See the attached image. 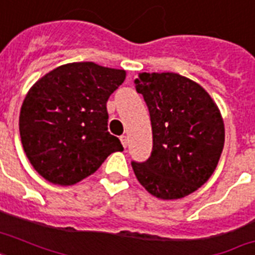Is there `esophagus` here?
Segmentation results:
<instances>
[{
	"instance_id": "esophagus-1",
	"label": "esophagus",
	"mask_w": 255,
	"mask_h": 255,
	"mask_svg": "<svg viewBox=\"0 0 255 255\" xmlns=\"http://www.w3.org/2000/svg\"><path fill=\"white\" fill-rule=\"evenodd\" d=\"M120 141H122V144H123V147H124V148L127 147V144H128L127 136H126V135H122V136H120Z\"/></svg>"
}]
</instances>
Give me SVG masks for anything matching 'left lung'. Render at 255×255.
Listing matches in <instances>:
<instances>
[{
	"mask_svg": "<svg viewBox=\"0 0 255 255\" xmlns=\"http://www.w3.org/2000/svg\"><path fill=\"white\" fill-rule=\"evenodd\" d=\"M151 116L153 147L136 178L161 200L193 193L213 174L225 143L221 112L208 92L174 73H141L135 79Z\"/></svg>",
	"mask_w": 255,
	"mask_h": 255,
	"instance_id": "obj_1",
	"label": "left lung"
}]
</instances>
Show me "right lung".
I'll use <instances>...</instances> for the list:
<instances>
[{
	"mask_svg": "<svg viewBox=\"0 0 255 255\" xmlns=\"http://www.w3.org/2000/svg\"><path fill=\"white\" fill-rule=\"evenodd\" d=\"M124 79V70L75 62L51 70L30 88L19 112V135L42 177L74 185L123 151L108 132L106 104Z\"/></svg>",
	"mask_w": 255,
	"mask_h": 255,
	"instance_id": "1",
	"label": "right lung"
}]
</instances>
